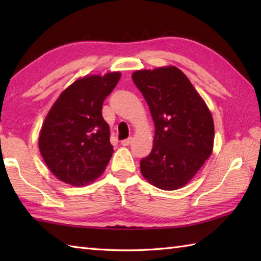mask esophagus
Segmentation results:
<instances>
[{"instance_id":"obj_1","label":"esophagus","mask_w":261,"mask_h":261,"mask_svg":"<svg viewBox=\"0 0 261 261\" xmlns=\"http://www.w3.org/2000/svg\"><path fill=\"white\" fill-rule=\"evenodd\" d=\"M131 142H132V138H127V139H124V140L121 141V145L126 147V146H130Z\"/></svg>"}]
</instances>
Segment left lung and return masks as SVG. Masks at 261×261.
I'll use <instances>...</instances> for the list:
<instances>
[{"mask_svg": "<svg viewBox=\"0 0 261 261\" xmlns=\"http://www.w3.org/2000/svg\"><path fill=\"white\" fill-rule=\"evenodd\" d=\"M132 80L154 122L153 147L141 159V174L160 190H178L212 153V114L187 76L175 66L137 70Z\"/></svg>", "mask_w": 261, "mask_h": 261, "instance_id": "8db88e82", "label": "left lung"}]
</instances>
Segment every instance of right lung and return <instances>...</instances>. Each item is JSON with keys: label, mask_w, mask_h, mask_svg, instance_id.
<instances>
[{"label": "right lung", "mask_w": 261, "mask_h": 261, "mask_svg": "<svg viewBox=\"0 0 261 261\" xmlns=\"http://www.w3.org/2000/svg\"><path fill=\"white\" fill-rule=\"evenodd\" d=\"M120 77V73L113 71L77 80L60 94L48 112L39 136V149L47 167L59 180L84 186L107 167L113 147L102 107Z\"/></svg>", "instance_id": "add662e5"}]
</instances>
